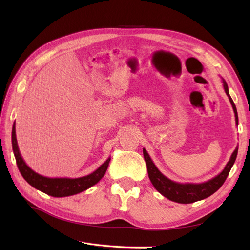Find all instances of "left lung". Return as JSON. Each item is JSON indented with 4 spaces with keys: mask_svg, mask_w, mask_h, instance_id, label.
Instances as JSON below:
<instances>
[{
    "mask_svg": "<svg viewBox=\"0 0 250 250\" xmlns=\"http://www.w3.org/2000/svg\"><path fill=\"white\" fill-rule=\"evenodd\" d=\"M222 83H224L225 91L228 95V98L230 100L233 110H234L235 122L237 125L238 116H237L236 106L230 97L228 84L224 78H222ZM237 150H238V146L235 148V150L233 151L229 162L227 163V166L225 167L224 169H222V172L220 174L217 175V176H215L214 178H211L209 180H207V182L201 183V184H189V183L180 184V183L173 182V180L168 179L167 176H164V175L159 171L158 167L155 166V163L152 162L151 158L149 157V155H148V152L146 151L145 148H143V153H144V159L147 166L148 176H149L150 182L153 185V187L156 188V190L159 191V192H160L163 196H166L167 199L171 200L173 202H177V203H182V204H189V203H193V202H196V201H201L203 199L208 198V196L215 193L216 191L218 190L222 185H224L228 175H229L231 171L233 164H234L236 160Z\"/></svg>",
    "mask_w": 250,
    "mask_h": 250,
    "instance_id": "1",
    "label": "left lung"
}]
</instances>
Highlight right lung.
<instances>
[{"label": "right lung", "instance_id": "1", "mask_svg": "<svg viewBox=\"0 0 250 250\" xmlns=\"http://www.w3.org/2000/svg\"><path fill=\"white\" fill-rule=\"evenodd\" d=\"M12 145H13V151L16 158V162H17V167L19 171L22 175V177L30 184L32 187L42 191L48 195L56 196V198H62V196H70L77 194L79 192L89 189L92 187L97 183H99L101 178H102L106 169L108 167V164L110 161V158H108L102 166L98 167L95 171L91 174L87 175V176L78 177V178H67V177H56L50 178L40 175L39 173L34 172L33 169L30 168L24 160L20 155L17 139H16V128L15 124L13 125L12 130Z\"/></svg>", "mask_w": 250, "mask_h": 250}]
</instances>
